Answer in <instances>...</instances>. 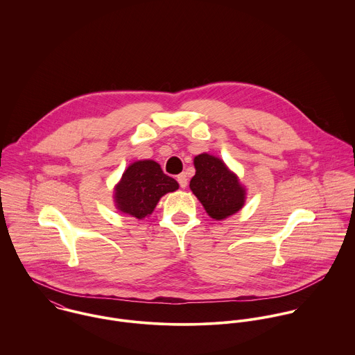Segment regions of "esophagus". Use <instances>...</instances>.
<instances>
[{"label": "esophagus", "mask_w": 355, "mask_h": 355, "mask_svg": "<svg viewBox=\"0 0 355 355\" xmlns=\"http://www.w3.org/2000/svg\"><path fill=\"white\" fill-rule=\"evenodd\" d=\"M178 182H179V184H180L182 189H186V187H187V176H186V173H180V175L178 176Z\"/></svg>", "instance_id": "esophagus-1"}]
</instances>
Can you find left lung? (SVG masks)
<instances>
[{"label":"left lung","instance_id":"1","mask_svg":"<svg viewBox=\"0 0 355 355\" xmlns=\"http://www.w3.org/2000/svg\"><path fill=\"white\" fill-rule=\"evenodd\" d=\"M194 166L190 190L211 218L224 220L243 207L246 189L221 158L202 153L194 157Z\"/></svg>","mask_w":355,"mask_h":355}]
</instances>
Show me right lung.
<instances>
[{"label":"right lung","mask_w":355,"mask_h":355,"mask_svg":"<svg viewBox=\"0 0 355 355\" xmlns=\"http://www.w3.org/2000/svg\"><path fill=\"white\" fill-rule=\"evenodd\" d=\"M178 189L179 183L166 176L158 162L139 159L121 175L113 190V201L119 211L144 220L152 214L161 197Z\"/></svg>","instance_id":"1"}]
</instances>
